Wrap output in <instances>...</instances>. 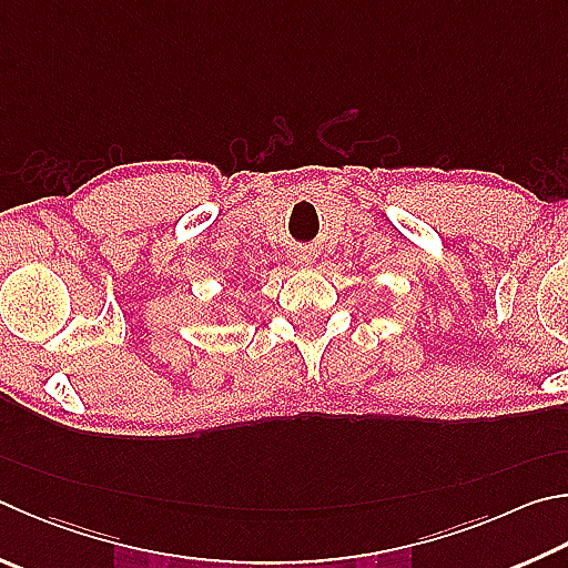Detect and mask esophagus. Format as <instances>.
Here are the masks:
<instances>
[{
  "instance_id": "esophagus-1",
  "label": "esophagus",
  "mask_w": 568,
  "mask_h": 568,
  "mask_svg": "<svg viewBox=\"0 0 568 568\" xmlns=\"http://www.w3.org/2000/svg\"><path fill=\"white\" fill-rule=\"evenodd\" d=\"M293 263H295L297 267H313L315 253H311V251H295V253H293Z\"/></svg>"
}]
</instances>
